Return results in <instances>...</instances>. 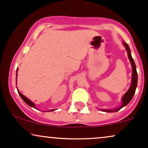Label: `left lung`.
Listing matches in <instances>:
<instances>
[{"mask_svg": "<svg viewBox=\"0 0 148 148\" xmlns=\"http://www.w3.org/2000/svg\"><path fill=\"white\" fill-rule=\"evenodd\" d=\"M123 44H124L125 48H126L127 52H128V57L129 60L130 61V63H131L132 65V81H131V85H130V88L128 91L125 93V94L123 96L122 98H121V105L119 106V107L117 108H113V109H102L101 108L100 110H102V111L104 112H117L119 111L121 108L124 107L125 106H126L129 102H130V100H132V98H133L134 93H135L136 88L137 87V72H136V68L135 63H134V61L132 59V55H131V51H130V48H129L128 45L126 44V42H123Z\"/></svg>", "mask_w": 148, "mask_h": 148, "instance_id": "obj_1", "label": "left lung"}]
</instances>
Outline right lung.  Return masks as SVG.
Instances as JSON below:
<instances>
[{
  "label": "right lung",
  "instance_id": "obj_1",
  "mask_svg": "<svg viewBox=\"0 0 148 148\" xmlns=\"http://www.w3.org/2000/svg\"><path fill=\"white\" fill-rule=\"evenodd\" d=\"M18 68H17V70H16V71H17V72H18ZM17 75H18V73H16V83H17ZM17 90H18V94L20 95V97H21L22 100H23L24 101V102H25L26 103H27V104H28V105L30 106H31V107H33V108H36V107H35V104L33 103V102H32V101H31V100H29V98H27V97H26L25 96H24L23 94H22V93L20 92L19 90H18V89H17ZM55 111V109H52V110H50V111Z\"/></svg>",
  "mask_w": 148,
  "mask_h": 148
}]
</instances>
